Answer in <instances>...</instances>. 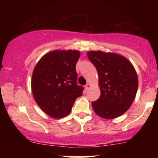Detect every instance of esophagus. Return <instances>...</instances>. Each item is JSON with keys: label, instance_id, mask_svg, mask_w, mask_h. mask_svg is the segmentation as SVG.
I'll return each mask as SVG.
<instances>
[{"label": "esophagus", "instance_id": "34e87169", "mask_svg": "<svg viewBox=\"0 0 158 158\" xmlns=\"http://www.w3.org/2000/svg\"><path fill=\"white\" fill-rule=\"evenodd\" d=\"M85 89H86L87 90H89L90 88H91V85L90 84V83H88V84H87L86 85H85Z\"/></svg>", "mask_w": 158, "mask_h": 158}]
</instances>
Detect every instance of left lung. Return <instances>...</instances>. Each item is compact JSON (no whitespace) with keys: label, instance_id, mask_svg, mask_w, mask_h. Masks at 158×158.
Here are the masks:
<instances>
[{"label":"left lung","instance_id":"1","mask_svg":"<svg viewBox=\"0 0 158 158\" xmlns=\"http://www.w3.org/2000/svg\"><path fill=\"white\" fill-rule=\"evenodd\" d=\"M88 59L96 67L100 97L92 102L99 117L114 119L129 109L135 100L138 77L133 64L124 56L114 52L88 51Z\"/></svg>","mask_w":158,"mask_h":158}]
</instances>
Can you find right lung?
I'll list each match as a JSON object with an SVG mask.
<instances>
[{
  "mask_svg": "<svg viewBox=\"0 0 158 158\" xmlns=\"http://www.w3.org/2000/svg\"><path fill=\"white\" fill-rule=\"evenodd\" d=\"M80 52L56 50L46 53L34 68L31 79L34 99L44 113L54 119L66 117L71 111L83 88L77 85L76 64Z\"/></svg>",
  "mask_w": 158,
  "mask_h": 158,
  "instance_id": "obj_1",
  "label": "right lung"
}]
</instances>
